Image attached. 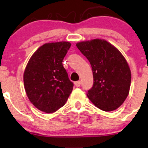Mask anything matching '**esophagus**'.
Segmentation results:
<instances>
[{"instance_id": "34e87169", "label": "esophagus", "mask_w": 148, "mask_h": 148, "mask_svg": "<svg viewBox=\"0 0 148 148\" xmlns=\"http://www.w3.org/2000/svg\"><path fill=\"white\" fill-rule=\"evenodd\" d=\"M74 85L76 86V87H79L81 86V81H77L76 82H74Z\"/></svg>"}]
</instances>
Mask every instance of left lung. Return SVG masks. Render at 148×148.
Listing matches in <instances>:
<instances>
[{
	"instance_id": "8db88e82",
	"label": "left lung",
	"mask_w": 148,
	"mask_h": 148,
	"mask_svg": "<svg viewBox=\"0 0 148 148\" xmlns=\"http://www.w3.org/2000/svg\"><path fill=\"white\" fill-rule=\"evenodd\" d=\"M91 64L92 87L89 99L99 109L112 111L123 104L130 92L131 71L119 51L105 40H92L76 44Z\"/></svg>"
}]
</instances>
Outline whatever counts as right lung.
<instances>
[{
  "label": "right lung",
  "mask_w": 148,
  "mask_h": 148,
  "mask_svg": "<svg viewBox=\"0 0 148 148\" xmlns=\"http://www.w3.org/2000/svg\"><path fill=\"white\" fill-rule=\"evenodd\" d=\"M68 42L47 43L34 53L23 74L25 90L30 102L40 111L52 113L65 104L74 84L62 60L70 48Z\"/></svg>",
  "instance_id": "1"
}]
</instances>
